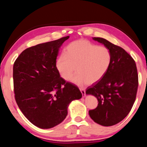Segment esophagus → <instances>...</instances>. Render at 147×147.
I'll return each instance as SVG.
<instances>
[{"label":"esophagus","instance_id":"1","mask_svg":"<svg viewBox=\"0 0 147 147\" xmlns=\"http://www.w3.org/2000/svg\"><path fill=\"white\" fill-rule=\"evenodd\" d=\"M80 89V91H81V93H82V96L83 97H85L86 96V91H85V89Z\"/></svg>","mask_w":147,"mask_h":147}]
</instances>
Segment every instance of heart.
<instances>
[{"mask_svg": "<svg viewBox=\"0 0 147 147\" xmlns=\"http://www.w3.org/2000/svg\"><path fill=\"white\" fill-rule=\"evenodd\" d=\"M111 61L108 48L98 46L86 39H80L68 45L63 54L56 62L59 75L65 80L72 78V82L79 86L97 82L108 71Z\"/></svg>", "mask_w": 147, "mask_h": 147, "instance_id": "heart-1", "label": "heart"}]
</instances>
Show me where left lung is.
<instances>
[{
    "instance_id": "1",
    "label": "left lung",
    "mask_w": 147,
    "mask_h": 147,
    "mask_svg": "<svg viewBox=\"0 0 147 147\" xmlns=\"http://www.w3.org/2000/svg\"><path fill=\"white\" fill-rule=\"evenodd\" d=\"M93 39L109 49L111 61L103 78L86 89V94L94 96L98 102L89 114L95 123L110 126L123 121L132 108L138 88V70L135 61L123 48L104 38Z\"/></svg>"
}]
</instances>
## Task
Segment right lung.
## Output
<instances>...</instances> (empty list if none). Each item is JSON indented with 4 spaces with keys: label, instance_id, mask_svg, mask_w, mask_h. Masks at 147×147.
<instances>
[{
    "label": "right lung",
    "instance_id": "add662e5",
    "mask_svg": "<svg viewBox=\"0 0 147 147\" xmlns=\"http://www.w3.org/2000/svg\"><path fill=\"white\" fill-rule=\"evenodd\" d=\"M69 36L24 50L13 64L15 98L24 115L42 129L53 128L67 115L72 101L82 94L60 77L56 67L59 50Z\"/></svg>",
    "mask_w": 147,
    "mask_h": 147
}]
</instances>
